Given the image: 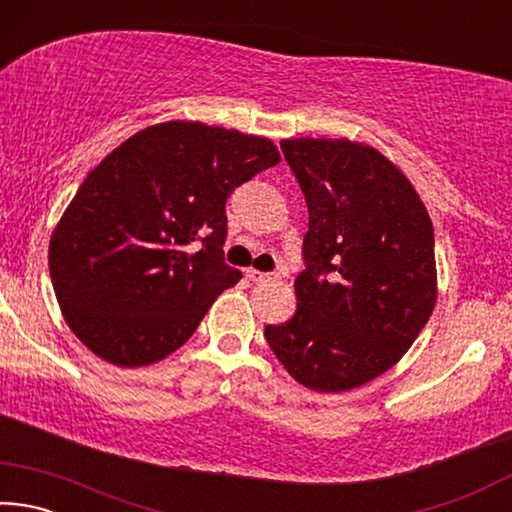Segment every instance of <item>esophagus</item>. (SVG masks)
I'll list each match as a JSON object with an SVG mask.
<instances>
[{"instance_id":"esophagus-1","label":"esophagus","mask_w":512,"mask_h":512,"mask_svg":"<svg viewBox=\"0 0 512 512\" xmlns=\"http://www.w3.org/2000/svg\"><path fill=\"white\" fill-rule=\"evenodd\" d=\"M246 277L250 282H277L280 280V275L277 273H262V271H255V268H246Z\"/></svg>"}]
</instances>
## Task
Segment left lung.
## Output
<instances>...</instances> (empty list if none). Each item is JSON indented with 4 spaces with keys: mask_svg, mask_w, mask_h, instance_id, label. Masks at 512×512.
<instances>
[{
    "mask_svg": "<svg viewBox=\"0 0 512 512\" xmlns=\"http://www.w3.org/2000/svg\"><path fill=\"white\" fill-rule=\"evenodd\" d=\"M305 194V271L296 316L264 336L289 375L318 393L368 384L418 339L436 305L433 228L404 173L350 140H284Z\"/></svg>",
    "mask_w": 512,
    "mask_h": 512,
    "instance_id": "8db88e82",
    "label": "left lung"
}]
</instances>
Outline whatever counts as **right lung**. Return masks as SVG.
<instances>
[{"mask_svg": "<svg viewBox=\"0 0 512 512\" xmlns=\"http://www.w3.org/2000/svg\"><path fill=\"white\" fill-rule=\"evenodd\" d=\"M277 162L266 137L198 121L144 128L117 146L49 244L58 305L81 343L119 368L176 352L241 280L223 257L225 201Z\"/></svg>", "mask_w": 512, "mask_h": 512, "instance_id": "right-lung-1", "label": "right lung"}]
</instances>
